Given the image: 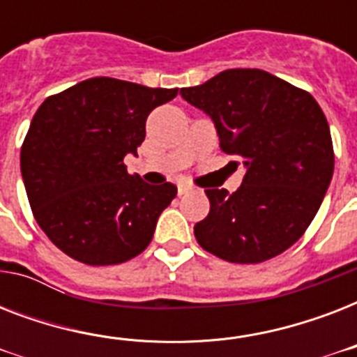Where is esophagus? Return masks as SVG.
I'll use <instances>...</instances> for the list:
<instances>
[{
    "mask_svg": "<svg viewBox=\"0 0 357 357\" xmlns=\"http://www.w3.org/2000/svg\"><path fill=\"white\" fill-rule=\"evenodd\" d=\"M190 190H192V187H190V185H179V187H178L179 196L187 195V192H190Z\"/></svg>",
    "mask_w": 357,
    "mask_h": 357,
    "instance_id": "34e87169",
    "label": "esophagus"
}]
</instances>
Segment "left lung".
<instances>
[{
  "label": "left lung",
  "mask_w": 357,
  "mask_h": 357,
  "mask_svg": "<svg viewBox=\"0 0 357 357\" xmlns=\"http://www.w3.org/2000/svg\"><path fill=\"white\" fill-rule=\"evenodd\" d=\"M181 98L213 120L220 148L238 155L243 183L207 189L211 209L195 226L207 252L231 263H261L298 241L333 176L328 120L311 94L257 68H231Z\"/></svg>",
  "instance_id": "1"
}]
</instances>
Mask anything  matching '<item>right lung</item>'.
<instances>
[{
    "label": "right lung",
    "mask_w": 357,
    "mask_h": 357,
    "mask_svg": "<svg viewBox=\"0 0 357 357\" xmlns=\"http://www.w3.org/2000/svg\"><path fill=\"white\" fill-rule=\"evenodd\" d=\"M178 96L113 77H92L50 96L31 120L20 168L36 222L57 248L86 265H119L150 244L178 189L126 170L148 114Z\"/></svg>",
    "instance_id": "right-lung-1"
}]
</instances>
